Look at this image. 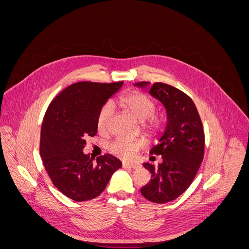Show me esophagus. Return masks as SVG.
<instances>
[{"label":"esophagus","mask_w":249,"mask_h":249,"mask_svg":"<svg viewBox=\"0 0 249 249\" xmlns=\"http://www.w3.org/2000/svg\"><path fill=\"white\" fill-rule=\"evenodd\" d=\"M123 167H131L134 169H137L140 167V164L138 163H123Z\"/></svg>","instance_id":"1"}]
</instances>
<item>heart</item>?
<instances>
[{"mask_svg":"<svg viewBox=\"0 0 249 249\" xmlns=\"http://www.w3.org/2000/svg\"><path fill=\"white\" fill-rule=\"evenodd\" d=\"M118 104L142 122V129L149 135H157L162 131L165 116L162 113L155 112L156 103L147 94L138 91L125 93L119 96ZM112 114L113 107L110 103H106L102 106L96 118L99 131L104 132L107 130ZM142 145V141L117 138L110 143L108 148L109 152L113 155L123 158V159H131Z\"/></svg>","mask_w":249,"mask_h":249,"instance_id":"obj_1","label":"heart"}]
</instances>
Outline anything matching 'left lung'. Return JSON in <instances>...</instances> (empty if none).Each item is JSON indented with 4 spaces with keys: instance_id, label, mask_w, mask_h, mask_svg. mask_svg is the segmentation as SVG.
<instances>
[{
    "instance_id": "8db88e82",
    "label": "left lung",
    "mask_w": 249,
    "mask_h": 249,
    "mask_svg": "<svg viewBox=\"0 0 249 249\" xmlns=\"http://www.w3.org/2000/svg\"><path fill=\"white\" fill-rule=\"evenodd\" d=\"M148 84L139 82L136 85ZM149 93L166 109L167 126L159 144L150 149L152 155H161L163 162L158 166L143 164L152 178L140 191L149 201L165 203L178 198L193 182L205 155V133L196 106L182 90L157 82Z\"/></svg>"
}]
</instances>
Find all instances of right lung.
I'll use <instances>...</instances> for the list:
<instances>
[{
    "label": "right lung",
    "instance_id": "add662e5",
    "mask_svg": "<svg viewBox=\"0 0 249 249\" xmlns=\"http://www.w3.org/2000/svg\"><path fill=\"white\" fill-rule=\"evenodd\" d=\"M124 82H78L66 87L49 105L40 134V157L57 189L74 201L95 198L113 173L122 167L105 154L96 163L83 153L86 138L97 133L99 111Z\"/></svg>",
    "mask_w": 249,
    "mask_h": 249
}]
</instances>
